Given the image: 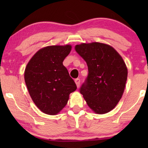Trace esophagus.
<instances>
[{
  "mask_svg": "<svg viewBox=\"0 0 148 148\" xmlns=\"http://www.w3.org/2000/svg\"><path fill=\"white\" fill-rule=\"evenodd\" d=\"M75 84L77 85V87L79 88V86H80V79H79V78L75 79Z\"/></svg>",
  "mask_w": 148,
  "mask_h": 148,
  "instance_id": "34e87169",
  "label": "esophagus"
}]
</instances>
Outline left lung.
I'll use <instances>...</instances> for the list:
<instances>
[{
  "mask_svg": "<svg viewBox=\"0 0 148 148\" xmlns=\"http://www.w3.org/2000/svg\"><path fill=\"white\" fill-rule=\"evenodd\" d=\"M88 67V75L79 89L87 104L97 114L112 110L120 101L127 79L123 58L112 46L100 42L75 47Z\"/></svg>",
  "mask_w": 148,
  "mask_h": 148,
  "instance_id": "8db88e82",
  "label": "left lung"
}]
</instances>
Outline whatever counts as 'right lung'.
<instances>
[{
	"label": "right lung",
	"instance_id": "obj_1",
	"mask_svg": "<svg viewBox=\"0 0 148 148\" xmlns=\"http://www.w3.org/2000/svg\"><path fill=\"white\" fill-rule=\"evenodd\" d=\"M71 46H50L38 50L25 67L24 78L36 106L47 114H57L67 104L77 86L62 62Z\"/></svg>",
	"mask_w": 148,
	"mask_h": 148
}]
</instances>
